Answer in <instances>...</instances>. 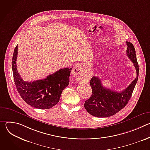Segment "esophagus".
<instances>
[{
    "label": "esophagus",
    "instance_id": "1",
    "mask_svg": "<svg viewBox=\"0 0 150 150\" xmlns=\"http://www.w3.org/2000/svg\"><path fill=\"white\" fill-rule=\"evenodd\" d=\"M72 75L77 80H80L83 77L82 69L81 65H76L72 71Z\"/></svg>",
    "mask_w": 150,
    "mask_h": 150
}]
</instances>
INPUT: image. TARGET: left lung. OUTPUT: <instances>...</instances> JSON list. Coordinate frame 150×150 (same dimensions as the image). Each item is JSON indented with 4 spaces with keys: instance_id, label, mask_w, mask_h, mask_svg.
Instances as JSON below:
<instances>
[{
    "instance_id": "1",
    "label": "left lung",
    "mask_w": 150,
    "mask_h": 150,
    "mask_svg": "<svg viewBox=\"0 0 150 150\" xmlns=\"http://www.w3.org/2000/svg\"><path fill=\"white\" fill-rule=\"evenodd\" d=\"M126 54L134 63L137 77L125 90L116 92L104 87L99 78L93 76L90 83L92 87V95L84 103L85 109L92 116L98 117L113 116L121 110L131 97L138 79L139 68L134 45L128 41H126Z\"/></svg>"
}]
</instances>
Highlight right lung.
Here are the masks:
<instances>
[{"label": "right lung", "instance_id": "add662e5", "mask_svg": "<svg viewBox=\"0 0 150 150\" xmlns=\"http://www.w3.org/2000/svg\"><path fill=\"white\" fill-rule=\"evenodd\" d=\"M18 46L14 49L12 68L18 92L29 105L40 109L52 108L60 100L61 94L69 83L72 68L60 69L46 78L33 82L24 81L18 72L16 61Z\"/></svg>", "mask_w": 150, "mask_h": 150}]
</instances>
